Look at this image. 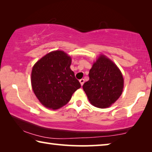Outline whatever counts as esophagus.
I'll list each match as a JSON object with an SVG mask.
<instances>
[{"instance_id": "obj_1", "label": "esophagus", "mask_w": 152, "mask_h": 152, "mask_svg": "<svg viewBox=\"0 0 152 152\" xmlns=\"http://www.w3.org/2000/svg\"><path fill=\"white\" fill-rule=\"evenodd\" d=\"M80 84H81V86H82L84 84V79H80Z\"/></svg>"}]
</instances>
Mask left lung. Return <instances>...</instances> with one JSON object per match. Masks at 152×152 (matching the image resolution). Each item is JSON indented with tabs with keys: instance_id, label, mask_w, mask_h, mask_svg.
Returning <instances> with one entry per match:
<instances>
[{
	"instance_id": "1",
	"label": "left lung",
	"mask_w": 152,
	"mask_h": 152,
	"mask_svg": "<svg viewBox=\"0 0 152 152\" xmlns=\"http://www.w3.org/2000/svg\"><path fill=\"white\" fill-rule=\"evenodd\" d=\"M89 80L83 89L93 106L104 109L119 99L123 90L124 80L119 68L104 55H101L89 72Z\"/></svg>"
}]
</instances>
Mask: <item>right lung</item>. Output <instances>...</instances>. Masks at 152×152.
Listing matches in <instances>:
<instances>
[{
    "label": "right lung",
    "mask_w": 152,
    "mask_h": 152,
    "mask_svg": "<svg viewBox=\"0 0 152 152\" xmlns=\"http://www.w3.org/2000/svg\"><path fill=\"white\" fill-rule=\"evenodd\" d=\"M72 59L63 51L57 50L43 56L33 66L31 86L35 96L45 107L56 110L70 101L81 87L70 69Z\"/></svg>",
    "instance_id": "1"
}]
</instances>
